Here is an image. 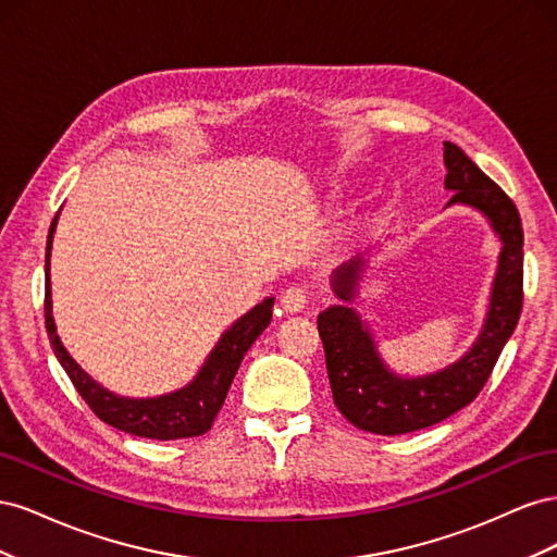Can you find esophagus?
<instances>
[{
    "mask_svg": "<svg viewBox=\"0 0 557 557\" xmlns=\"http://www.w3.org/2000/svg\"><path fill=\"white\" fill-rule=\"evenodd\" d=\"M307 305H309V293L301 290V288H288L281 295V307H283V311H288V313L305 311Z\"/></svg>",
    "mask_w": 557,
    "mask_h": 557,
    "instance_id": "34e87169",
    "label": "esophagus"
}]
</instances>
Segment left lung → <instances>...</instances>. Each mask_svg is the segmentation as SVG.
Returning a JSON list of instances; mask_svg holds the SVG:
<instances>
[{
	"instance_id": "8db88e82",
	"label": "left lung",
	"mask_w": 557,
	"mask_h": 557,
	"mask_svg": "<svg viewBox=\"0 0 557 557\" xmlns=\"http://www.w3.org/2000/svg\"><path fill=\"white\" fill-rule=\"evenodd\" d=\"M446 190L450 205L479 209L502 239L491 307L476 344L442 372L404 379L379 358L367 325L350 307H330L318 315L327 376L336 409L348 423L374 434H407L442 423L483 391L522 309V227L518 209L499 185L471 162L460 146L444 141ZM364 262L350 260L334 274L336 297L352 301Z\"/></svg>"
}]
</instances>
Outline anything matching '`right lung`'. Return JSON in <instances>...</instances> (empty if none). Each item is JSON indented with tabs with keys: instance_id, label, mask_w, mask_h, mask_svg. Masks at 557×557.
Instances as JSON below:
<instances>
[{
	"instance_id": "1",
	"label": "right lung",
	"mask_w": 557,
	"mask_h": 557,
	"mask_svg": "<svg viewBox=\"0 0 557 557\" xmlns=\"http://www.w3.org/2000/svg\"><path fill=\"white\" fill-rule=\"evenodd\" d=\"M58 215L50 223L48 244H46V330L50 346H53L55 358L64 367L66 376L72 379L78 395L86 399L88 407L95 411L99 420H104L111 428L123 430L134 436H144V440H188V436H199L211 430L218 411L223 409V401L227 397L234 374L246 356V350L252 342L264 332V327L272 320L274 297H267L262 305L250 309L242 315L215 344L211 356L207 358L205 367L190 385L181 387L176 393L150 397V399H129L117 397L102 385L95 383L83 369L72 360L70 352L64 350L60 336L55 332L53 311H50V281H48V267H50V244H53Z\"/></svg>"
}]
</instances>
